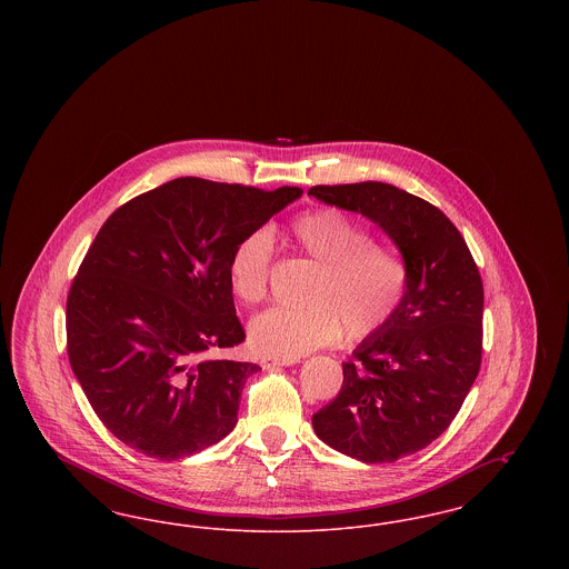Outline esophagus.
<instances>
[{
	"instance_id": "esophagus-1",
	"label": "esophagus",
	"mask_w": 569,
	"mask_h": 569,
	"mask_svg": "<svg viewBox=\"0 0 569 569\" xmlns=\"http://www.w3.org/2000/svg\"><path fill=\"white\" fill-rule=\"evenodd\" d=\"M297 360H288V358H262V369L271 371V369H279V367H290Z\"/></svg>"
}]
</instances>
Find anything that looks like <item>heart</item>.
Here are the masks:
<instances>
[{"label": "heart", "mask_w": 569, "mask_h": 569, "mask_svg": "<svg viewBox=\"0 0 569 569\" xmlns=\"http://www.w3.org/2000/svg\"><path fill=\"white\" fill-rule=\"evenodd\" d=\"M290 241L320 264L307 292V307H272L249 325V346L269 358H288L332 346L343 330L367 339L390 325L403 305L409 271L406 260L373 243L369 230L341 209H313L290 223ZM272 234L247 232L228 262L230 288L247 305L269 295Z\"/></svg>", "instance_id": "1"}]
</instances>
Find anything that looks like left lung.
<instances>
[{
    "mask_svg": "<svg viewBox=\"0 0 569 569\" xmlns=\"http://www.w3.org/2000/svg\"><path fill=\"white\" fill-rule=\"evenodd\" d=\"M309 196L376 221L406 260L401 309L353 350L339 395L313 413V431L337 452L395 462L450 427L478 378L482 279L457 226L409 191L365 181Z\"/></svg>",
    "mask_w": 569,
    "mask_h": 569,
    "instance_id": "8db88e82",
    "label": "left lung"
}]
</instances>
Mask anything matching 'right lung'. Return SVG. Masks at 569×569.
<instances>
[{
    "mask_svg": "<svg viewBox=\"0 0 569 569\" xmlns=\"http://www.w3.org/2000/svg\"><path fill=\"white\" fill-rule=\"evenodd\" d=\"M302 196L181 177L119 207L77 272L68 358L102 425L149 459L191 457L237 425L253 362L228 279L247 232Z\"/></svg>",
    "mask_w": 569,
    "mask_h": 569,
    "instance_id": "add662e5",
    "label": "right lung"
}]
</instances>
